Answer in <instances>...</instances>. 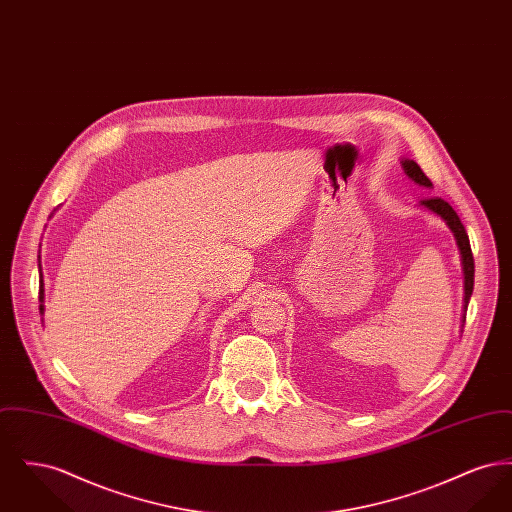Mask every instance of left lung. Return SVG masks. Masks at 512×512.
I'll return each mask as SVG.
<instances>
[{
    "mask_svg": "<svg viewBox=\"0 0 512 512\" xmlns=\"http://www.w3.org/2000/svg\"><path fill=\"white\" fill-rule=\"evenodd\" d=\"M403 169L409 174V178H413L416 184L420 186H426L430 188L432 182L430 178L424 174V171L414 163L405 159L403 161ZM420 205H424L426 209H430L432 213L439 215L441 219L447 222V226L453 230L455 238H457V245L461 249V255H463V268H464V307L468 305V299L472 295L474 290V257H472V249H470V240H468V234L464 230L463 222L459 219V215L455 213V209L441 197H426L420 201Z\"/></svg>",
    "mask_w": 512,
    "mask_h": 512,
    "instance_id": "1",
    "label": "left lung"
}]
</instances>
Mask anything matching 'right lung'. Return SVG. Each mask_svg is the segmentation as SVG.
I'll return each mask as SVG.
<instances>
[{
  "label": "right lung",
  "instance_id": "1",
  "mask_svg": "<svg viewBox=\"0 0 512 512\" xmlns=\"http://www.w3.org/2000/svg\"><path fill=\"white\" fill-rule=\"evenodd\" d=\"M40 299H42V301H44V288H40ZM40 311H42V313H44V305H40Z\"/></svg>",
  "mask_w": 512,
  "mask_h": 512
}]
</instances>
